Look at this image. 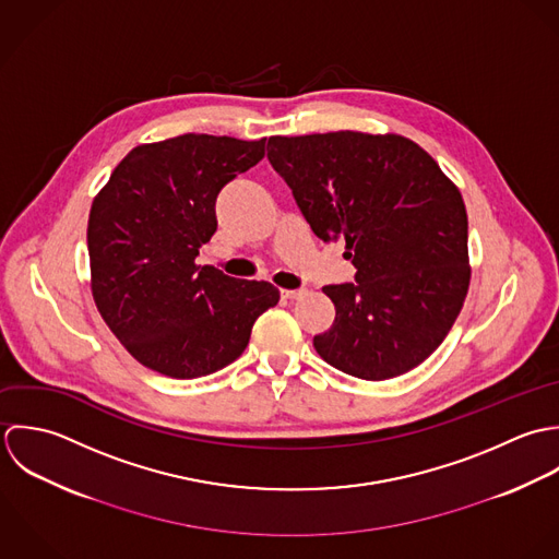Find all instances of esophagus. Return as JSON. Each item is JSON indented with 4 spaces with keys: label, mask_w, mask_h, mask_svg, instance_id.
<instances>
[{
    "label": "esophagus",
    "mask_w": 559,
    "mask_h": 559,
    "mask_svg": "<svg viewBox=\"0 0 559 559\" xmlns=\"http://www.w3.org/2000/svg\"><path fill=\"white\" fill-rule=\"evenodd\" d=\"M302 294H305V289H283L281 292V296L287 300H298V298H302Z\"/></svg>",
    "instance_id": "34e87169"
}]
</instances>
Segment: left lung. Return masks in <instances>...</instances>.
Listing matches in <instances>:
<instances>
[{
    "mask_svg": "<svg viewBox=\"0 0 559 559\" xmlns=\"http://www.w3.org/2000/svg\"><path fill=\"white\" fill-rule=\"evenodd\" d=\"M272 168L324 239H345L356 281L326 285L335 322L318 354L343 373L389 380L421 365L464 305L468 221L430 153L397 133L272 135Z\"/></svg>",
    "mask_w": 559,
    "mask_h": 559,
    "instance_id": "left-lung-1",
    "label": "left lung"
}]
</instances>
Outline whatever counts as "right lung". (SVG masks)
Segmentation results:
<instances>
[{
	"label": "right lung",
	"instance_id": "add662e5",
	"mask_svg": "<svg viewBox=\"0 0 559 559\" xmlns=\"http://www.w3.org/2000/svg\"><path fill=\"white\" fill-rule=\"evenodd\" d=\"M263 155L265 138L183 133L131 148L95 197L93 298L140 365L177 380L214 373L241 356L257 318L276 307L272 283L197 265L218 228V192Z\"/></svg>",
	"mask_w": 559,
	"mask_h": 559
}]
</instances>
